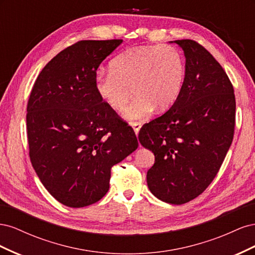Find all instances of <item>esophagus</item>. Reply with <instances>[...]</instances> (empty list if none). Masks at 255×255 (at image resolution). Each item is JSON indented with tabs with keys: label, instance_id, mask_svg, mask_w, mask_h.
I'll return each instance as SVG.
<instances>
[{
	"label": "esophagus",
	"instance_id": "1",
	"mask_svg": "<svg viewBox=\"0 0 255 255\" xmlns=\"http://www.w3.org/2000/svg\"><path fill=\"white\" fill-rule=\"evenodd\" d=\"M130 126H132V128H133V129H134V132H135V134H136V136H137L138 133H139L140 128L142 127V123H141V122H132V123H130Z\"/></svg>",
	"mask_w": 255,
	"mask_h": 255
}]
</instances>
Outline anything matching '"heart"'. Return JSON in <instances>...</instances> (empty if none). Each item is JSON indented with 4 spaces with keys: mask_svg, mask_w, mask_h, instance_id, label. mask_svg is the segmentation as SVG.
Instances as JSON below:
<instances>
[{
    "mask_svg": "<svg viewBox=\"0 0 255 255\" xmlns=\"http://www.w3.org/2000/svg\"><path fill=\"white\" fill-rule=\"evenodd\" d=\"M111 71L98 73L95 88L102 101L115 111L126 110L127 120L144 119L157 107L169 109L179 97L185 75L181 53L171 45H140L127 49L110 64Z\"/></svg>",
    "mask_w": 255,
    "mask_h": 255,
    "instance_id": "heart-1",
    "label": "heart"
}]
</instances>
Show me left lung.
Here are the masks:
<instances>
[{"mask_svg":"<svg viewBox=\"0 0 255 255\" xmlns=\"http://www.w3.org/2000/svg\"><path fill=\"white\" fill-rule=\"evenodd\" d=\"M184 51L185 78L171 109L144 125L138 139L153 152L146 172L152 194L171 204L191 201L207 188L233 140L235 96L212 54L190 39L170 41Z\"/></svg>","mask_w":255,"mask_h":255,"instance_id":"1","label":"left lung"}]
</instances>
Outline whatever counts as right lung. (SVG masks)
I'll return each instance as SVG.
<instances>
[{"label":"right lung","instance_id":"1","mask_svg":"<svg viewBox=\"0 0 255 255\" xmlns=\"http://www.w3.org/2000/svg\"><path fill=\"white\" fill-rule=\"evenodd\" d=\"M123 40H82L45 65L27 102L29 158L51 196L69 207L98 202L111 169L134 152L133 128L97 94L100 64Z\"/></svg>","mask_w":255,"mask_h":255}]
</instances>
